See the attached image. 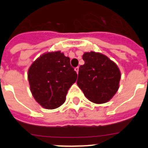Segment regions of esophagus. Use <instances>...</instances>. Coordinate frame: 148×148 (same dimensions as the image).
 <instances>
[{
  "label": "esophagus",
  "mask_w": 148,
  "mask_h": 148,
  "mask_svg": "<svg viewBox=\"0 0 148 148\" xmlns=\"http://www.w3.org/2000/svg\"><path fill=\"white\" fill-rule=\"evenodd\" d=\"M78 70H79V67H78V66H77V67L75 68V71L77 73H78Z\"/></svg>",
  "instance_id": "obj_1"
}]
</instances>
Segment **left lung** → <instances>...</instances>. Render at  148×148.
Masks as SVG:
<instances>
[{"label": "left lung", "instance_id": "1", "mask_svg": "<svg viewBox=\"0 0 148 148\" xmlns=\"http://www.w3.org/2000/svg\"><path fill=\"white\" fill-rule=\"evenodd\" d=\"M82 58L84 64L79 67L77 84L90 101L108 102L119 87L118 66L104 55L92 51L84 53Z\"/></svg>", "mask_w": 148, "mask_h": 148}]
</instances>
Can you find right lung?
Here are the masks:
<instances>
[{
	"label": "right lung",
	"instance_id": "right-lung-1",
	"mask_svg": "<svg viewBox=\"0 0 148 148\" xmlns=\"http://www.w3.org/2000/svg\"><path fill=\"white\" fill-rule=\"evenodd\" d=\"M76 79L77 73L70 65V58L60 51L43 54L28 70L31 92L46 109H56L62 105L68 90Z\"/></svg>",
	"mask_w": 148,
	"mask_h": 148
}]
</instances>
